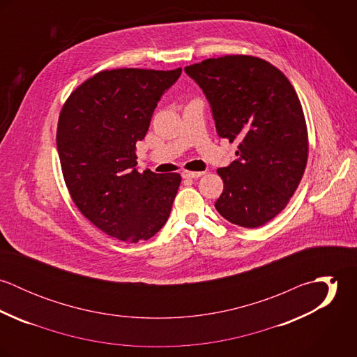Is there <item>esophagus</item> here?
Masks as SVG:
<instances>
[{
	"label": "esophagus",
	"instance_id": "obj_1",
	"mask_svg": "<svg viewBox=\"0 0 357 357\" xmlns=\"http://www.w3.org/2000/svg\"><path fill=\"white\" fill-rule=\"evenodd\" d=\"M204 174V172H183L184 178H199Z\"/></svg>",
	"mask_w": 357,
	"mask_h": 357
}]
</instances>
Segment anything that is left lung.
<instances>
[{
	"label": "left lung",
	"mask_w": 357,
	"mask_h": 357,
	"mask_svg": "<svg viewBox=\"0 0 357 357\" xmlns=\"http://www.w3.org/2000/svg\"><path fill=\"white\" fill-rule=\"evenodd\" d=\"M184 71L204 91L217 135L239 143L238 159L217 170L224 181L217 211L239 227L264 225L289 204L305 170L307 132L293 85L271 63L243 54Z\"/></svg>",
	"instance_id": "1"
}]
</instances>
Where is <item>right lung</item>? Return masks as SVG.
<instances>
[{
    "label": "right lung",
    "instance_id": "obj_1",
    "mask_svg": "<svg viewBox=\"0 0 357 357\" xmlns=\"http://www.w3.org/2000/svg\"><path fill=\"white\" fill-rule=\"evenodd\" d=\"M180 75L181 68L102 71L61 108L56 143L70 195L91 222L119 241H147L169 218L181 177L140 173L135 150Z\"/></svg>",
    "mask_w": 357,
    "mask_h": 357
}]
</instances>
